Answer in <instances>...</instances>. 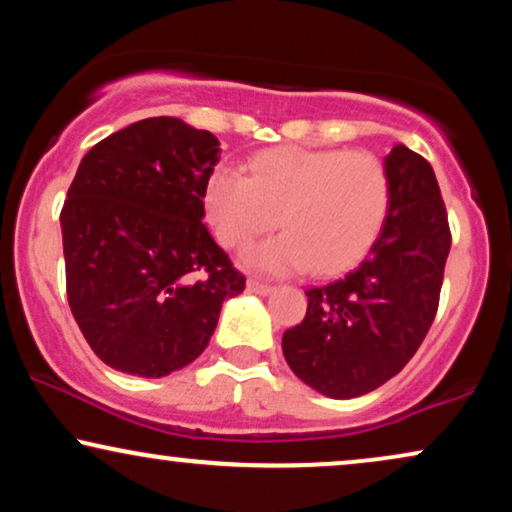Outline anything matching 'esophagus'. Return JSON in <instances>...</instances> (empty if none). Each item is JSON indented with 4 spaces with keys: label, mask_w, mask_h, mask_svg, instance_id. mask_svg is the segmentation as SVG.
<instances>
[{
    "label": "esophagus",
    "mask_w": 512,
    "mask_h": 512,
    "mask_svg": "<svg viewBox=\"0 0 512 512\" xmlns=\"http://www.w3.org/2000/svg\"><path fill=\"white\" fill-rule=\"evenodd\" d=\"M248 290L255 295H269V293H274V286L257 281V278H248Z\"/></svg>",
    "instance_id": "34e87169"
}]
</instances>
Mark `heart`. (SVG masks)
Returning a JSON list of instances; mask_svg holds the SVG:
<instances>
[{
    "mask_svg": "<svg viewBox=\"0 0 512 512\" xmlns=\"http://www.w3.org/2000/svg\"><path fill=\"white\" fill-rule=\"evenodd\" d=\"M390 208V179L366 151L281 146L252 160L248 174L219 167L205 189V210L226 248H243L276 229L288 234L243 252L264 274L312 267L338 274L371 248Z\"/></svg>",
    "mask_w": 512,
    "mask_h": 512,
    "instance_id": "heart-1",
    "label": "heart"
}]
</instances>
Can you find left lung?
<instances>
[{
  "label": "left lung",
  "instance_id": "8db88e82",
  "mask_svg": "<svg viewBox=\"0 0 512 512\" xmlns=\"http://www.w3.org/2000/svg\"><path fill=\"white\" fill-rule=\"evenodd\" d=\"M383 167L390 208L357 269L307 290L304 321L283 333L290 371L331 399L373 392L409 364L437 314L449 222L430 163L404 144Z\"/></svg>",
  "mask_w": 512,
  "mask_h": 512
}]
</instances>
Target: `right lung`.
I'll use <instances>...</instances> for the list:
<instances>
[{
  "instance_id": "obj_1",
  "label": "right lung",
  "mask_w": 512,
  "mask_h": 512,
  "mask_svg": "<svg viewBox=\"0 0 512 512\" xmlns=\"http://www.w3.org/2000/svg\"><path fill=\"white\" fill-rule=\"evenodd\" d=\"M219 163L208 129L160 115L99 141L61 212L68 302L103 364L163 378L208 347L245 276L210 236L205 189Z\"/></svg>"
}]
</instances>
